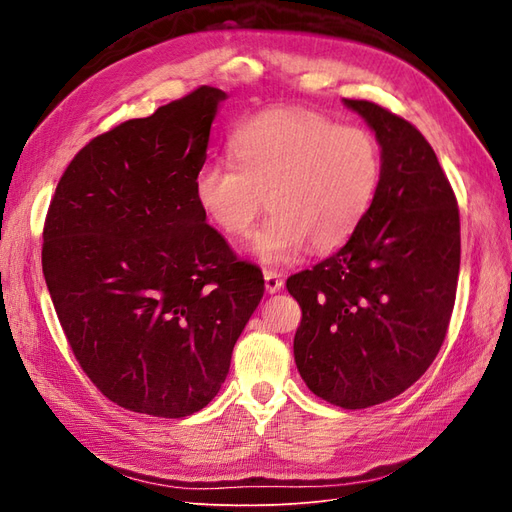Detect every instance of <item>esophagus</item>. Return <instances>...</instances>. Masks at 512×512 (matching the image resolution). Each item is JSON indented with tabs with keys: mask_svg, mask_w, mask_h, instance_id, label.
<instances>
[{
	"mask_svg": "<svg viewBox=\"0 0 512 512\" xmlns=\"http://www.w3.org/2000/svg\"><path fill=\"white\" fill-rule=\"evenodd\" d=\"M265 288H267V292H269V294L280 292V290L284 288L282 275H280V273H275V271H265Z\"/></svg>",
	"mask_w": 512,
	"mask_h": 512,
	"instance_id": "34e87169",
	"label": "esophagus"
}]
</instances>
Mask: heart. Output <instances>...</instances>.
Wrapping results in <instances>:
<instances>
[{
    "label": "heart",
    "instance_id": "obj_1",
    "mask_svg": "<svg viewBox=\"0 0 512 512\" xmlns=\"http://www.w3.org/2000/svg\"><path fill=\"white\" fill-rule=\"evenodd\" d=\"M230 149L237 164L196 170L194 200L228 237H245L269 207L273 215L250 243L252 256L269 267L297 258L307 241L316 252L346 243L380 188L376 136L314 113L271 108L243 121Z\"/></svg>",
    "mask_w": 512,
    "mask_h": 512
}]
</instances>
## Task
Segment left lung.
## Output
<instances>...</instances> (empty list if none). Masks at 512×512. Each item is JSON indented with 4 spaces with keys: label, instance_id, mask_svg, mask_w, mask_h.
Wrapping results in <instances>:
<instances>
[{
    "label": "left lung",
    "instance_id": "obj_1",
    "mask_svg": "<svg viewBox=\"0 0 512 512\" xmlns=\"http://www.w3.org/2000/svg\"><path fill=\"white\" fill-rule=\"evenodd\" d=\"M376 134L378 194L348 243L288 277L303 309L294 363L307 389L346 410L382 404L421 378L446 337L459 277V209L412 123L344 100Z\"/></svg>",
    "mask_w": 512,
    "mask_h": 512
}]
</instances>
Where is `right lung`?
<instances>
[{
  "label": "right lung",
  "instance_id": "add662e5",
  "mask_svg": "<svg viewBox=\"0 0 512 512\" xmlns=\"http://www.w3.org/2000/svg\"><path fill=\"white\" fill-rule=\"evenodd\" d=\"M226 98L198 87L94 138L46 213L42 271L61 329L89 380L132 412L203 410L265 294L192 192Z\"/></svg>",
  "mask_w": 512,
  "mask_h": 512
}]
</instances>
